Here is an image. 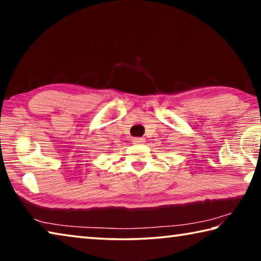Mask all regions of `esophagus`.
Segmentation results:
<instances>
[{"label":"esophagus","mask_w":261,"mask_h":261,"mask_svg":"<svg viewBox=\"0 0 261 261\" xmlns=\"http://www.w3.org/2000/svg\"><path fill=\"white\" fill-rule=\"evenodd\" d=\"M143 143H145V138H134V144L139 145V144H143Z\"/></svg>","instance_id":"34e87169"}]
</instances>
